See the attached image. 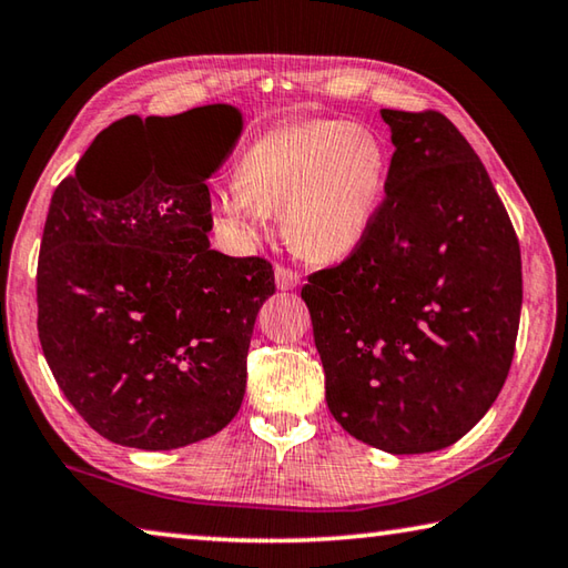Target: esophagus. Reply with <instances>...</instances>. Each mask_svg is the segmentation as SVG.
<instances>
[{
    "label": "esophagus",
    "mask_w": 568,
    "mask_h": 568,
    "mask_svg": "<svg viewBox=\"0 0 568 568\" xmlns=\"http://www.w3.org/2000/svg\"><path fill=\"white\" fill-rule=\"evenodd\" d=\"M297 283H301V275L291 271V267H283V265L275 267L277 291H293V287H297Z\"/></svg>",
    "instance_id": "34e87169"
}]
</instances>
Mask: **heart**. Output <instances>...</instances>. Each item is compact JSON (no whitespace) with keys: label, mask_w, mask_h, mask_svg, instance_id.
Returning a JSON list of instances; mask_svg holds the SVG:
<instances>
[{"label":"heart","mask_w":568,"mask_h":568,"mask_svg":"<svg viewBox=\"0 0 568 568\" xmlns=\"http://www.w3.org/2000/svg\"><path fill=\"white\" fill-rule=\"evenodd\" d=\"M390 158L371 128L348 120H301L263 132L245 148L237 178L213 192V213L240 240L271 233L311 263L351 257L376 225Z\"/></svg>","instance_id":"obj_1"}]
</instances>
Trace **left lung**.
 I'll return each instance as SVG.
<instances>
[{"label":"left lung","instance_id":"left-lung-1","mask_svg":"<svg viewBox=\"0 0 568 568\" xmlns=\"http://www.w3.org/2000/svg\"><path fill=\"white\" fill-rule=\"evenodd\" d=\"M381 118L396 152L376 225L301 295L333 418L386 454H430L464 438L504 388L521 250L454 122L440 112Z\"/></svg>","mask_w":568,"mask_h":568}]
</instances>
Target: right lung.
Segmentation results:
<instances>
[{"label":"right lung","instance_id":"add662e5","mask_svg":"<svg viewBox=\"0 0 568 568\" xmlns=\"http://www.w3.org/2000/svg\"><path fill=\"white\" fill-rule=\"evenodd\" d=\"M180 119V131L159 124ZM152 126L138 181L123 150ZM243 132L233 104L130 114L100 132L54 190L37 263V331L57 386L112 444L170 450L240 410L247 348L273 265L210 250L205 180Z\"/></svg>","mask_w":568,"mask_h":568}]
</instances>
